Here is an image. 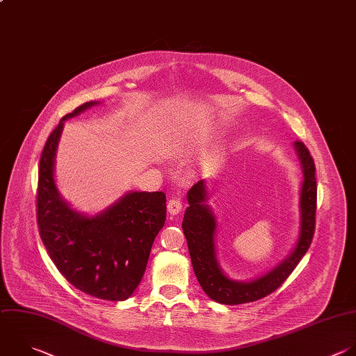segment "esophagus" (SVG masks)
I'll return each mask as SVG.
<instances>
[{"instance_id": "1", "label": "esophagus", "mask_w": 356, "mask_h": 356, "mask_svg": "<svg viewBox=\"0 0 356 356\" xmlns=\"http://www.w3.org/2000/svg\"><path fill=\"white\" fill-rule=\"evenodd\" d=\"M167 210L170 214L172 216H177L178 213H181L182 210V202L179 197H172L168 200V204H167Z\"/></svg>"}]
</instances>
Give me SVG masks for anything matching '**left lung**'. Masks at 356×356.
Listing matches in <instances>:
<instances>
[{"label": "left lung", "mask_w": 356, "mask_h": 356, "mask_svg": "<svg viewBox=\"0 0 356 356\" xmlns=\"http://www.w3.org/2000/svg\"><path fill=\"white\" fill-rule=\"evenodd\" d=\"M293 149L298 154L303 174L299 191L298 239L292 250L278 264L249 281L229 278L218 263L216 248L218 224L211 207L207 204L209 193L206 181L200 179L189 189L186 195L189 206L184 214L182 229L186 236L196 278L203 291L213 300L222 305H241L267 296L288 278L307 252L314 231L317 195L314 177L316 168L309 150L302 142H293Z\"/></svg>", "instance_id": "obj_1"}]
</instances>
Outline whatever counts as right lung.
<instances>
[{
  "label": "right lung",
  "mask_w": 356,
  "mask_h": 356,
  "mask_svg": "<svg viewBox=\"0 0 356 356\" xmlns=\"http://www.w3.org/2000/svg\"><path fill=\"white\" fill-rule=\"evenodd\" d=\"M100 104L89 102L61 118L40 157L38 224L60 273L79 291L104 300H125L138 288L153 242L165 222L163 192L131 191L93 216L75 210L56 182V154L64 122Z\"/></svg>",
  "instance_id": "right-lung-1"
}]
</instances>
